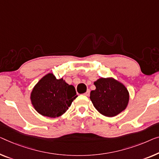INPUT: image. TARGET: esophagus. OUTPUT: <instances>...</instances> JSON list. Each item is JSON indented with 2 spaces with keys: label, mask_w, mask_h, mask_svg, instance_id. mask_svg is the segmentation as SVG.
<instances>
[{
  "label": "esophagus",
  "mask_w": 159,
  "mask_h": 159,
  "mask_svg": "<svg viewBox=\"0 0 159 159\" xmlns=\"http://www.w3.org/2000/svg\"><path fill=\"white\" fill-rule=\"evenodd\" d=\"M84 95H85V96H89V95H90V90H88V91L86 92V93H84Z\"/></svg>",
  "instance_id": "1"
}]
</instances>
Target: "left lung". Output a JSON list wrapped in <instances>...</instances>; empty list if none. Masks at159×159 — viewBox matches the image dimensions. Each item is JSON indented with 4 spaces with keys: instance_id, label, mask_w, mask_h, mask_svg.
I'll list each match as a JSON object with an SVG mask.
<instances>
[{
    "instance_id": "left-lung-1",
    "label": "left lung",
    "mask_w": 159,
    "mask_h": 159,
    "mask_svg": "<svg viewBox=\"0 0 159 159\" xmlns=\"http://www.w3.org/2000/svg\"><path fill=\"white\" fill-rule=\"evenodd\" d=\"M96 89L90 99L95 108L106 117H113L126 108L129 92L124 84L112 77L100 78L94 82Z\"/></svg>"
}]
</instances>
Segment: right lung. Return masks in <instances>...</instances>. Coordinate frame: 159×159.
Segmentation results:
<instances>
[{
    "instance_id": "right-lung-1",
    "label": "right lung",
    "mask_w": 159,
    "mask_h": 159,
    "mask_svg": "<svg viewBox=\"0 0 159 159\" xmlns=\"http://www.w3.org/2000/svg\"><path fill=\"white\" fill-rule=\"evenodd\" d=\"M77 96L74 86L68 84L63 78L57 79L53 73H48L35 85L30 98L39 114L56 118L66 113Z\"/></svg>"
}]
</instances>
